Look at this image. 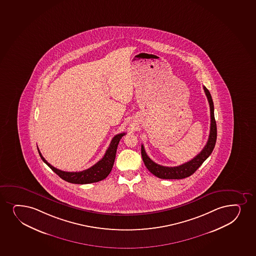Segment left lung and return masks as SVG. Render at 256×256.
<instances>
[{
	"label": "left lung",
	"mask_w": 256,
	"mask_h": 256,
	"mask_svg": "<svg viewBox=\"0 0 256 256\" xmlns=\"http://www.w3.org/2000/svg\"><path fill=\"white\" fill-rule=\"evenodd\" d=\"M203 88H204V94L206 95L208 102L210 106V134H209V138H208L206 144L202 149V152L197 156H194L192 160L185 162V164H182L180 166H174V167L160 166V164H158L156 162H154L148 156V154L144 150V146L142 144V160H143L144 166L148 168V170L150 173H152L154 176H156V178H161V179H182V178H188L198 170V167L202 166L204 160H206L212 152L216 140V120L214 118V102H212V98L210 92L208 90V88L206 86H203Z\"/></svg>",
	"instance_id": "obj_1"
}]
</instances>
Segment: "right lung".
<instances>
[{
    "mask_svg": "<svg viewBox=\"0 0 256 256\" xmlns=\"http://www.w3.org/2000/svg\"><path fill=\"white\" fill-rule=\"evenodd\" d=\"M125 134H126L125 132H122V134H118L114 136V138H112L110 146L106 150L104 156H102V160H100L98 162L95 164L94 166H92L90 168L84 170L83 172H66L54 168V166H52L50 164H48L44 160V158L42 156L38 148V154H40L42 161L46 162V164L52 168L56 174H58L62 179H64L68 182H71V184H92V182H96L106 179L112 172V167L114 166L118 144H119V142H120L122 137L125 136Z\"/></svg>",
    "mask_w": 256,
    "mask_h": 256,
    "instance_id": "1",
    "label": "right lung"
}]
</instances>
